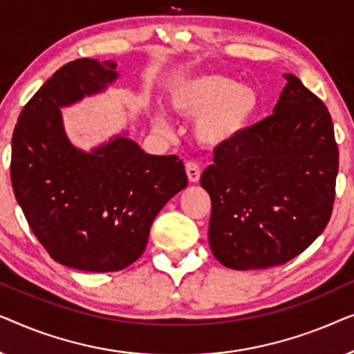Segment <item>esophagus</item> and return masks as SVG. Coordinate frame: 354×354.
I'll use <instances>...</instances> for the list:
<instances>
[{
    "instance_id": "1",
    "label": "esophagus",
    "mask_w": 354,
    "mask_h": 354,
    "mask_svg": "<svg viewBox=\"0 0 354 354\" xmlns=\"http://www.w3.org/2000/svg\"><path fill=\"white\" fill-rule=\"evenodd\" d=\"M185 171H187V176H188V180L192 183H196L200 180V176H201V169L198 166V162L195 161H188L185 164Z\"/></svg>"
}]
</instances>
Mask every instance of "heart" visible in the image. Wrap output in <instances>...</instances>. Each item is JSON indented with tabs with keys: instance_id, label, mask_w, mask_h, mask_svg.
<instances>
[{
	"instance_id": "b5f03b06",
	"label": "heart",
	"mask_w": 354,
	"mask_h": 354,
	"mask_svg": "<svg viewBox=\"0 0 354 354\" xmlns=\"http://www.w3.org/2000/svg\"><path fill=\"white\" fill-rule=\"evenodd\" d=\"M174 113L196 119L195 135L205 147H222L239 137L259 109V95L248 85H236L232 77L200 74L177 82L169 91ZM159 127H167L164 114L156 115Z\"/></svg>"
}]
</instances>
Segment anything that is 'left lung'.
Instances as JSON below:
<instances>
[{"label": "left lung", "mask_w": 354, "mask_h": 354, "mask_svg": "<svg viewBox=\"0 0 354 354\" xmlns=\"http://www.w3.org/2000/svg\"><path fill=\"white\" fill-rule=\"evenodd\" d=\"M274 114L214 149L201 176L212 209L209 246L236 270L285 264L326 229L338 148L326 104L293 74Z\"/></svg>", "instance_id": "obj_1"}]
</instances>
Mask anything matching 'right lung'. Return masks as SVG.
Wrapping results in <instances>:
<instances>
[{
	"label": "right lung",
	"instance_id": "add662e5",
	"mask_svg": "<svg viewBox=\"0 0 354 354\" xmlns=\"http://www.w3.org/2000/svg\"><path fill=\"white\" fill-rule=\"evenodd\" d=\"M115 67L67 62L24 106L12 133V190L28 225L53 259L86 272L135 263L154 217L188 183L176 154L153 156L125 135L90 153L69 142L61 108L106 90Z\"/></svg>",
	"mask_w": 354,
	"mask_h": 354
}]
</instances>
